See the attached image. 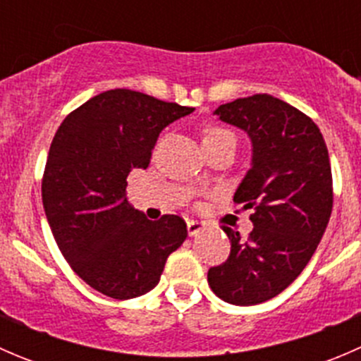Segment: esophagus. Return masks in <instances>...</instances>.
<instances>
[{"instance_id":"1","label":"esophagus","mask_w":361,"mask_h":361,"mask_svg":"<svg viewBox=\"0 0 361 361\" xmlns=\"http://www.w3.org/2000/svg\"><path fill=\"white\" fill-rule=\"evenodd\" d=\"M206 228V224L199 220H188L187 221V231L190 235H197L199 232H202Z\"/></svg>"}]
</instances>
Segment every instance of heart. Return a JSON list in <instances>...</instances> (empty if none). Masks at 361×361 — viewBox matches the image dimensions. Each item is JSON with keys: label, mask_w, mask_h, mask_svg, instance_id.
I'll use <instances>...</instances> for the list:
<instances>
[{"label": "heart", "mask_w": 361, "mask_h": 361, "mask_svg": "<svg viewBox=\"0 0 361 361\" xmlns=\"http://www.w3.org/2000/svg\"><path fill=\"white\" fill-rule=\"evenodd\" d=\"M204 150H213V148L220 147V145L227 143V141H234L232 133H228L227 129H221L218 126H206L201 133Z\"/></svg>", "instance_id": "b5f03b06"}]
</instances>
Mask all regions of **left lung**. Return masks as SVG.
<instances>
[{
	"label": "left lung",
	"mask_w": 361,
	"mask_h": 361,
	"mask_svg": "<svg viewBox=\"0 0 361 361\" xmlns=\"http://www.w3.org/2000/svg\"><path fill=\"white\" fill-rule=\"evenodd\" d=\"M214 113L251 137V167L234 202L253 209V231L243 239L221 227L231 255L207 271V283L228 304H262L300 276L325 234L334 206L329 150L305 113L269 94L241 97Z\"/></svg>",
	"instance_id": "obj_1"
}]
</instances>
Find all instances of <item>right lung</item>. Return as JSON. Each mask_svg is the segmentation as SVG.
Masks as SVG:
<instances>
[{"label":"right lung","instance_id":"add662e5","mask_svg":"<svg viewBox=\"0 0 361 361\" xmlns=\"http://www.w3.org/2000/svg\"><path fill=\"white\" fill-rule=\"evenodd\" d=\"M194 108L129 89L106 90L73 110L47 157L42 199L69 267L118 300L159 283L167 257L187 239L178 214L152 221L127 201V176L147 169L160 130Z\"/></svg>","mask_w":361,"mask_h":361}]
</instances>
